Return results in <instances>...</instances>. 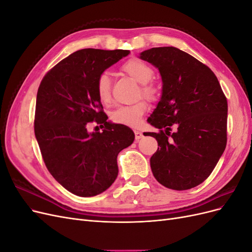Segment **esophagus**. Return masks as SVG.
Masks as SVG:
<instances>
[{"label":"esophagus","instance_id":"34e87169","mask_svg":"<svg viewBox=\"0 0 252 252\" xmlns=\"http://www.w3.org/2000/svg\"><path fill=\"white\" fill-rule=\"evenodd\" d=\"M134 136H135V141H139L140 139L143 138V133H142V131L139 130V129H135V130H134Z\"/></svg>","mask_w":252,"mask_h":252}]
</instances>
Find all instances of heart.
<instances>
[{"mask_svg": "<svg viewBox=\"0 0 252 252\" xmlns=\"http://www.w3.org/2000/svg\"><path fill=\"white\" fill-rule=\"evenodd\" d=\"M121 69L129 77L141 84L140 94L148 100L155 101L158 95V88L151 80L154 79L155 70L149 64L144 61L133 58L126 61L122 65ZM96 93L100 101L103 104H108L111 101V81L109 75L103 72L97 78ZM148 109L147 103L139 101L132 105L120 106L110 113V119L116 124L136 126L141 123L142 117Z\"/></svg>", "mask_w": 252, "mask_h": 252, "instance_id": "1", "label": "heart"}]
</instances>
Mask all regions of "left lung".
I'll return each mask as SVG.
<instances>
[{"label": "left lung", "mask_w": 252, "mask_h": 252, "mask_svg": "<svg viewBox=\"0 0 252 252\" xmlns=\"http://www.w3.org/2000/svg\"><path fill=\"white\" fill-rule=\"evenodd\" d=\"M140 58L155 65L163 93L148 122L158 132L150 158L157 181L173 190L200 185L217 166L227 144V98L208 66L175 47L145 50ZM175 124L178 130L170 133Z\"/></svg>", "instance_id": "1"}]
</instances>
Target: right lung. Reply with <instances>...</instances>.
<instances>
[{
    "label": "right lung",
    "instance_id": "1",
    "mask_svg": "<svg viewBox=\"0 0 252 252\" xmlns=\"http://www.w3.org/2000/svg\"><path fill=\"white\" fill-rule=\"evenodd\" d=\"M129 50L86 48L71 53L44 75L37 89L34 134L48 171L68 191L94 196L118 177L119 152L130 146V128L107 122L96 82ZM95 121L103 133L90 134Z\"/></svg>",
    "mask_w": 252,
    "mask_h": 252
}]
</instances>
